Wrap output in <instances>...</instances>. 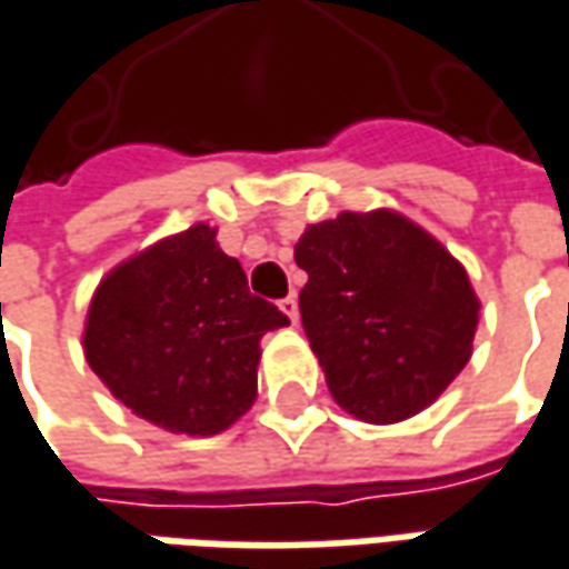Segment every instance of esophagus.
I'll use <instances>...</instances> for the list:
<instances>
[{"instance_id": "1", "label": "esophagus", "mask_w": 569, "mask_h": 569, "mask_svg": "<svg viewBox=\"0 0 569 569\" xmlns=\"http://www.w3.org/2000/svg\"><path fill=\"white\" fill-rule=\"evenodd\" d=\"M280 311L289 318V323H296L299 321V299L296 296H286L283 302H280Z\"/></svg>"}]
</instances>
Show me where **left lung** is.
<instances>
[{
	"label": "left lung",
	"mask_w": 569,
	"mask_h": 569,
	"mask_svg": "<svg viewBox=\"0 0 569 569\" xmlns=\"http://www.w3.org/2000/svg\"><path fill=\"white\" fill-rule=\"evenodd\" d=\"M311 352L333 400L368 425L412 419L472 356L479 296L466 267L397 210H343L296 242Z\"/></svg>",
	"instance_id": "obj_1"
}]
</instances>
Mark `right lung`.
I'll return each mask as SVG.
<instances>
[{
	"instance_id": "1",
	"label": "right lung",
	"mask_w": 569,
	"mask_h": 569,
	"mask_svg": "<svg viewBox=\"0 0 569 569\" xmlns=\"http://www.w3.org/2000/svg\"><path fill=\"white\" fill-rule=\"evenodd\" d=\"M286 323L277 305L248 292L217 229L194 223L109 270L81 343L93 375L134 416L210 438L251 409L261 337Z\"/></svg>"
}]
</instances>
